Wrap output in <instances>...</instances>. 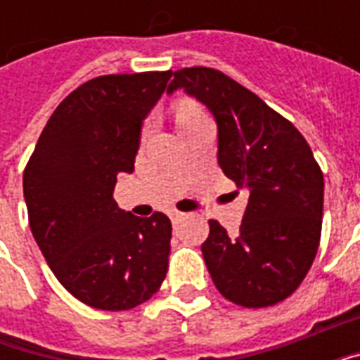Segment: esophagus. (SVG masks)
<instances>
[{
    "label": "esophagus",
    "mask_w": 360,
    "mask_h": 360,
    "mask_svg": "<svg viewBox=\"0 0 360 360\" xmlns=\"http://www.w3.org/2000/svg\"><path fill=\"white\" fill-rule=\"evenodd\" d=\"M169 218H172V221H173V224H179L181 219L185 218V214H183V212H177V210H173V212H169Z\"/></svg>",
    "instance_id": "obj_1"
}]
</instances>
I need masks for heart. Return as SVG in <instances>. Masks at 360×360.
<instances>
[{
	"mask_svg": "<svg viewBox=\"0 0 360 360\" xmlns=\"http://www.w3.org/2000/svg\"><path fill=\"white\" fill-rule=\"evenodd\" d=\"M198 113H202L198 105H195L193 102H179L177 108H175V121H181V119L195 117Z\"/></svg>",
	"mask_w": 360,
	"mask_h": 360,
	"instance_id": "heart-1",
	"label": "heart"
}]
</instances>
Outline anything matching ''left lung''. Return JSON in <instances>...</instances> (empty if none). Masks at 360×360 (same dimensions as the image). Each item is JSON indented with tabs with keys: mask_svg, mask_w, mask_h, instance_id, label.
Masks as SVG:
<instances>
[{
	"mask_svg": "<svg viewBox=\"0 0 360 360\" xmlns=\"http://www.w3.org/2000/svg\"><path fill=\"white\" fill-rule=\"evenodd\" d=\"M185 89L218 123V164L249 193L239 233L210 219L202 257L227 301L264 309L297 291L320 245L324 175L291 121L218 69L185 67L167 92Z\"/></svg>",
	"mask_w": 360,
	"mask_h": 360,
	"instance_id": "left-lung-1",
	"label": "left lung"
}]
</instances>
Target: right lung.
<instances>
[{"mask_svg": "<svg viewBox=\"0 0 360 360\" xmlns=\"http://www.w3.org/2000/svg\"><path fill=\"white\" fill-rule=\"evenodd\" d=\"M172 71L103 75L73 90L44 127L22 173L28 224L59 283L100 310H131L167 274L172 221L119 210V173L134 172L142 119Z\"/></svg>", "mask_w": 360, "mask_h": 360, "instance_id": "add662e5", "label": "right lung"}]
</instances>
